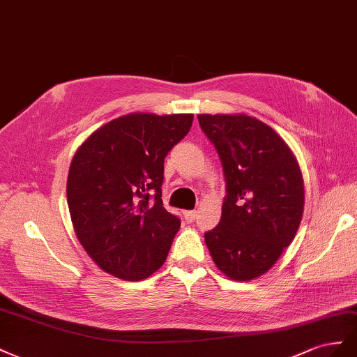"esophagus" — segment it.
<instances>
[{
  "label": "esophagus",
  "instance_id": "1",
  "mask_svg": "<svg viewBox=\"0 0 357 357\" xmlns=\"http://www.w3.org/2000/svg\"><path fill=\"white\" fill-rule=\"evenodd\" d=\"M184 217L187 220V222H192L196 218V211H185L184 212Z\"/></svg>",
  "mask_w": 357,
  "mask_h": 357
}]
</instances>
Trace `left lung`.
Wrapping results in <instances>:
<instances>
[{
	"label": "left lung",
	"mask_w": 357,
	"mask_h": 357,
	"mask_svg": "<svg viewBox=\"0 0 357 357\" xmlns=\"http://www.w3.org/2000/svg\"><path fill=\"white\" fill-rule=\"evenodd\" d=\"M215 146L227 195L206 247L227 278L266 273L296 236L305 205L299 162L280 135L245 114L197 115Z\"/></svg>",
	"instance_id": "obj_1"
}]
</instances>
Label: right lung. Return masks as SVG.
<instances>
[{"instance_id":"obj_1","label":"right lung","mask_w":357,"mask_h":357,"mask_svg":"<svg viewBox=\"0 0 357 357\" xmlns=\"http://www.w3.org/2000/svg\"><path fill=\"white\" fill-rule=\"evenodd\" d=\"M192 118L133 112L106 122L75 152L67 176L70 218L100 269L142 281L166 261L181 221L162 206L165 157L187 136Z\"/></svg>"}]
</instances>
